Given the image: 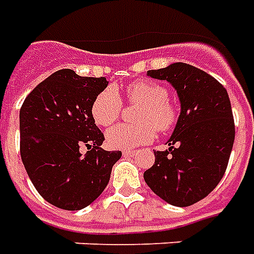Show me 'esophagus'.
I'll return each mask as SVG.
<instances>
[{"label":"esophagus","instance_id":"obj_1","mask_svg":"<svg viewBox=\"0 0 254 254\" xmlns=\"http://www.w3.org/2000/svg\"><path fill=\"white\" fill-rule=\"evenodd\" d=\"M123 156L124 157H134L136 156L135 150H123Z\"/></svg>","mask_w":254,"mask_h":254}]
</instances>
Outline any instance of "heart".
<instances>
[{"label": "heart", "mask_w": 254, "mask_h": 254, "mask_svg": "<svg viewBox=\"0 0 254 254\" xmlns=\"http://www.w3.org/2000/svg\"><path fill=\"white\" fill-rule=\"evenodd\" d=\"M126 100L141 105L135 115L138 124H118L107 132L109 146L130 150L146 145L159 132L171 131L179 120V107L168 98V89L152 80H135L126 90ZM122 113V100L113 89L102 90L93 100L91 118L97 126L108 127Z\"/></svg>", "instance_id": "b5f03b06"}]
</instances>
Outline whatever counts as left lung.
<instances>
[{
	"label": "left lung",
	"mask_w": 254,
	"mask_h": 254,
	"mask_svg": "<svg viewBox=\"0 0 254 254\" xmlns=\"http://www.w3.org/2000/svg\"><path fill=\"white\" fill-rule=\"evenodd\" d=\"M147 75L170 82L181 100V115L165 152H154V164L143 179L160 198L190 206L222 181L235 138L227 90L199 68L175 63Z\"/></svg>",
	"instance_id": "left-lung-1"
}]
</instances>
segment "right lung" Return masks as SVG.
Returning <instances> with one entry per match:
<instances>
[{
  "label": "right lung",
  "mask_w": 254,
  "mask_h": 254,
  "mask_svg": "<svg viewBox=\"0 0 254 254\" xmlns=\"http://www.w3.org/2000/svg\"><path fill=\"white\" fill-rule=\"evenodd\" d=\"M105 78L60 69L42 80L20 108V156L34 188L60 209L86 208L107 188L122 152L101 147L91 104ZM86 147L84 155L80 149Z\"/></svg>",
  "instance_id": "add662e5"
}]
</instances>
